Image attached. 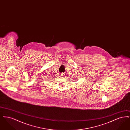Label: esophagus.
<instances>
[{
  "label": "esophagus",
  "instance_id": "1",
  "mask_svg": "<svg viewBox=\"0 0 130 130\" xmlns=\"http://www.w3.org/2000/svg\"><path fill=\"white\" fill-rule=\"evenodd\" d=\"M60 75H61V76H64V73H61V74H60Z\"/></svg>",
  "mask_w": 130,
  "mask_h": 130
}]
</instances>
